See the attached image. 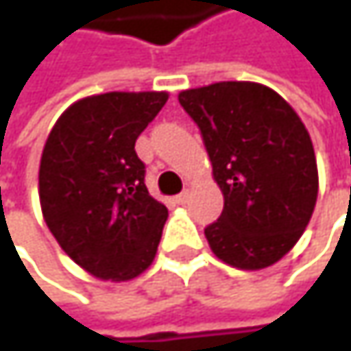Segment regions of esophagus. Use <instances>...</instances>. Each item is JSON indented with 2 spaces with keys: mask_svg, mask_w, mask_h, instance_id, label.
Instances as JSON below:
<instances>
[{
  "mask_svg": "<svg viewBox=\"0 0 351 351\" xmlns=\"http://www.w3.org/2000/svg\"><path fill=\"white\" fill-rule=\"evenodd\" d=\"M189 197H191V193H189V191H182L180 195H176L175 201L178 203V205H184V203L189 201Z\"/></svg>",
  "mask_w": 351,
  "mask_h": 351,
  "instance_id": "1",
  "label": "esophagus"
}]
</instances>
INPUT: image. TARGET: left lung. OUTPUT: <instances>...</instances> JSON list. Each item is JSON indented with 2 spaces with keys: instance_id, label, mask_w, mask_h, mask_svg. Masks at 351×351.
<instances>
[{
  "instance_id": "8db88e82",
  "label": "left lung",
  "mask_w": 351,
  "mask_h": 351,
  "mask_svg": "<svg viewBox=\"0 0 351 351\" xmlns=\"http://www.w3.org/2000/svg\"><path fill=\"white\" fill-rule=\"evenodd\" d=\"M201 130L223 193L219 219L205 228L213 254L240 270L276 264L303 236L319 175L311 136L276 91L221 81L178 93Z\"/></svg>"
}]
</instances>
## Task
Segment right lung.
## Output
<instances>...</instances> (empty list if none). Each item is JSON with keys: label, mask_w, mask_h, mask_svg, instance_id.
I'll return each instance as SVG.
<instances>
[{"label": "right lung", "mask_w": 351, "mask_h": 351, "mask_svg": "<svg viewBox=\"0 0 351 351\" xmlns=\"http://www.w3.org/2000/svg\"><path fill=\"white\" fill-rule=\"evenodd\" d=\"M167 91H111L75 101L52 125L38 173L44 221L101 280H132L154 260L169 209L144 184L136 140Z\"/></svg>", "instance_id": "1"}]
</instances>
